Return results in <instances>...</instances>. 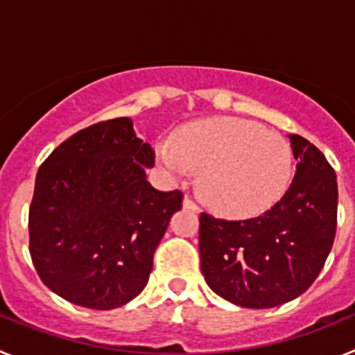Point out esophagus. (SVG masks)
Returning a JSON list of instances; mask_svg holds the SVG:
<instances>
[{
    "label": "esophagus",
    "mask_w": 355,
    "mask_h": 355,
    "mask_svg": "<svg viewBox=\"0 0 355 355\" xmlns=\"http://www.w3.org/2000/svg\"><path fill=\"white\" fill-rule=\"evenodd\" d=\"M183 206L187 209H192V211H197V209H199V206H197V202L196 200L192 199V197H184V200H183Z\"/></svg>",
    "instance_id": "esophagus-1"
}]
</instances>
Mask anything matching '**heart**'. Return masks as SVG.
Returning a JSON list of instances; mask_svg holds the SVG:
<instances>
[{"instance_id": "1", "label": "heart", "mask_w": 355, "mask_h": 355, "mask_svg": "<svg viewBox=\"0 0 355 355\" xmlns=\"http://www.w3.org/2000/svg\"><path fill=\"white\" fill-rule=\"evenodd\" d=\"M159 159L174 174L202 171V199L222 215L254 216L270 209L290 187V144L258 122L238 117L197 121L159 146Z\"/></svg>"}]
</instances>
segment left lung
Wrapping results in <instances>:
<instances>
[{"instance_id": "1", "label": "left lung", "mask_w": 355, "mask_h": 355, "mask_svg": "<svg viewBox=\"0 0 355 355\" xmlns=\"http://www.w3.org/2000/svg\"><path fill=\"white\" fill-rule=\"evenodd\" d=\"M293 181L263 215L247 220L199 216L200 270L222 299L250 309L290 302L311 286L332 249L338 183L322 150L288 135Z\"/></svg>"}]
</instances>
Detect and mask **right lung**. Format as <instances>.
Masks as SVG:
<instances>
[{"label":"right lung","instance_id":"right-lung-1","mask_svg":"<svg viewBox=\"0 0 355 355\" xmlns=\"http://www.w3.org/2000/svg\"><path fill=\"white\" fill-rule=\"evenodd\" d=\"M155 149L128 117L96 122L39 167L28 215L30 256L40 281L89 309H115L147 284L153 256L183 192L146 180Z\"/></svg>","mask_w":355,"mask_h":355}]
</instances>
